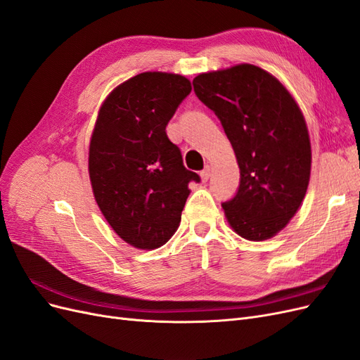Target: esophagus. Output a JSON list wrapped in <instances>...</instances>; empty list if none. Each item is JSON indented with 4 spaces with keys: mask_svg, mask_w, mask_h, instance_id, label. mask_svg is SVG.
<instances>
[{
    "mask_svg": "<svg viewBox=\"0 0 360 360\" xmlns=\"http://www.w3.org/2000/svg\"><path fill=\"white\" fill-rule=\"evenodd\" d=\"M210 172H212L210 167H209V165H205V167H204V169L200 172V176H201L202 181H207V180L210 179Z\"/></svg>",
    "mask_w": 360,
    "mask_h": 360,
    "instance_id": "1",
    "label": "esophagus"
}]
</instances>
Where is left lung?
Listing matches in <instances>:
<instances>
[{
  "instance_id": "obj_1",
  "label": "left lung",
  "mask_w": 360,
  "mask_h": 360,
  "mask_svg": "<svg viewBox=\"0 0 360 360\" xmlns=\"http://www.w3.org/2000/svg\"><path fill=\"white\" fill-rule=\"evenodd\" d=\"M230 139L240 183L222 202L248 240L274 237L296 214L308 189L311 143L302 111L275 76L252 64L201 73L192 81Z\"/></svg>"
}]
</instances>
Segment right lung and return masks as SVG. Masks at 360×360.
Here are the masks:
<instances>
[{
    "label": "right lung",
    "mask_w": 360,
    "mask_h": 360,
    "mask_svg": "<svg viewBox=\"0 0 360 360\" xmlns=\"http://www.w3.org/2000/svg\"><path fill=\"white\" fill-rule=\"evenodd\" d=\"M192 90L180 75L146 72L106 97L90 143L89 171L105 219L124 242L155 249L176 233L197 172L183 165L167 126Z\"/></svg>",
    "instance_id": "1"
}]
</instances>
